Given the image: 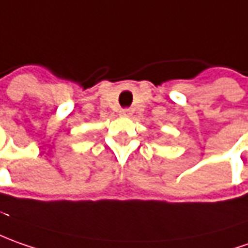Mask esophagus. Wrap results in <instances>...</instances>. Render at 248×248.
Segmentation results:
<instances>
[{
  "instance_id": "1",
  "label": "esophagus",
  "mask_w": 248,
  "mask_h": 248,
  "mask_svg": "<svg viewBox=\"0 0 248 248\" xmlns=\"http://www.w3.org/2000/svg\"><path fill=\"white\" fill-rule=\"evenodd\" d=\"M121 115L122 116L132 115V111H130V108H124V109H121Z\"/></svg>"
}]
</instances>
